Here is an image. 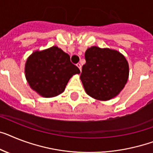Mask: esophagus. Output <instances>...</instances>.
<instances>
[{
  "label": "esophagus",
  "instance_id": "esophagus-1",
  "mask_svg": "<svg viewBox=\"0 0 153 153\" xmlns=\"http://www.w3.org/2000/svg\"><path fill=\"white\" fill-rule=\"evenodd\" d=\"M76 65H77V67L79 69V70H81V64H80V63H77Z\"/></svg>",
  "mask_w": 153,
  "mask_h": 153
}]
</instances>
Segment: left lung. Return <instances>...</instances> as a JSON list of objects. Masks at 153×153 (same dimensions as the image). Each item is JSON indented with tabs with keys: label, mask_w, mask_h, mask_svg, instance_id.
<instances>
[{
	"label": "left lung",
	"mask_w": 153,
	"mask_h": 153,
	"mask_svg": "<svg viewBox=\"0 0 153 153\" xmlns=\"http://www.w3.org/2000/svg\"><path fill=\"white\" fill-rule=\"evenodd\" d=\"M85 60L80 79L88 95L106 101L123 90L128 79L129 65L119 51L91 47L86 51Z\"/></svg>",
	"instance_id": "left-lung-1"
}]
</instances>
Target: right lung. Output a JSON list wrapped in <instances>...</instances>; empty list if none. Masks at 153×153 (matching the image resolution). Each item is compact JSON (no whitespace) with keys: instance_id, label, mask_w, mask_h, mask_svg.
Instances as JSON below:
<instances>
[{"instance_id":"obj_1","label":"right lung","mask_w":153,"mask_h":153,"mask_svg":"<svg viewBox=\"0 0 153 153\" xmlns=\"http://www.w3.org/2000/svg\"><path fill=\"white\" fill-rule=\"evenodd\" d=\"M79 73V68L70 62L69 55L56 46L33 53L25 67L30 88L45 98L62 93L72 76Z\"/></svg>"}]
</instances>
